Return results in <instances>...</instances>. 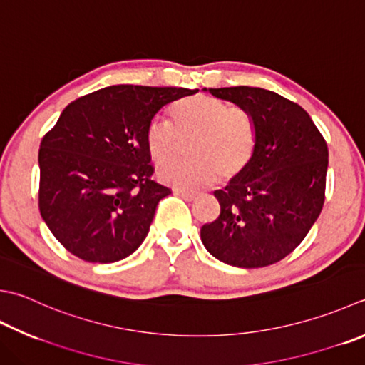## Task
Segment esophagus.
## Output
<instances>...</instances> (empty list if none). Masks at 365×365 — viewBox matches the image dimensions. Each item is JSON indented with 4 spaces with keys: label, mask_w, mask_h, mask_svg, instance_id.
<instances>
[{
    "label": "esophagus",
    "mask_w": 365,
    "mask_h": 365,
    "mask_svg": "<svg viewBox=\"0 0 365 365\" xmlns=\"http://www.w3.org/2000/svg\"><path fill=\"white\" fill-rule=\"evenodd\" d=\"M174 192L177 196H180V197H183L185 201H195L196 199V196H197V192H195V191H185V190H174Z\"/></svg>",
    "instance_id": "1"
}]
</instances>
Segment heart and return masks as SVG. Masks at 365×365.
Wrapping results in <instances>:
<instances>
[{
	"label": "heart",
	"instance_id": "heart-1",
	"mask_svg": "<svg viewBox=\"0 0 365 365\" xmlns=\"http://www.w3.org/2000/svg\"><path fill=\"white\" fill-rule=\"evenodd\" d=\"M192 138L190 161L164 168L160 178L175 188L207 187L220 178L231 180L253 158L256 130L252 117L239 107L207 95L183 98L170 107V125L153 120L147 126L145 147L156 166L178 153V139Z\"/></svg>",
	"mask_w": 365,
	"mask_h": 365
}]
</instances>
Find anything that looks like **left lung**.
<instances>
[{
  "label": "left lung",
  "instance_id": "8db88e82",
  "mask_svg": "<svg viewBox=\"0 0 365 365\" xmlns=\"http://www.w3.org/2000/svg\"><path fill=\"white\" fill-rule=\"evenodd\" d=\"M209 93L252 117L256 147L248 166L213 191L220 215L201 227V240L230 266H270L301 244L323 209L326 140L301 106L275 91L242 85Z\"/></svg>",
  "mask_w": 365,
  "mask_h": 365
}]
</instances>
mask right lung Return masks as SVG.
I'll list each match as a JSON object with an SVG mask.
<instances>
[{
	"instance_id": "1",
	"label": "right lung",
	"mask_w": 365,
	"mask_h": 365,
	"mask_svg": "<svg viewBox=\"0 0 365 365\" xmlns=\"http://www.w3.org/2000/svg\"><path fill=\"white\" fill-rule=\"evenodd\" d=\"M197 90L112 85L66 106L39 148V210L77 258L109 264L140 247L170 190L152 180L145 131Z\"/></svg>"
}]
</instances>
